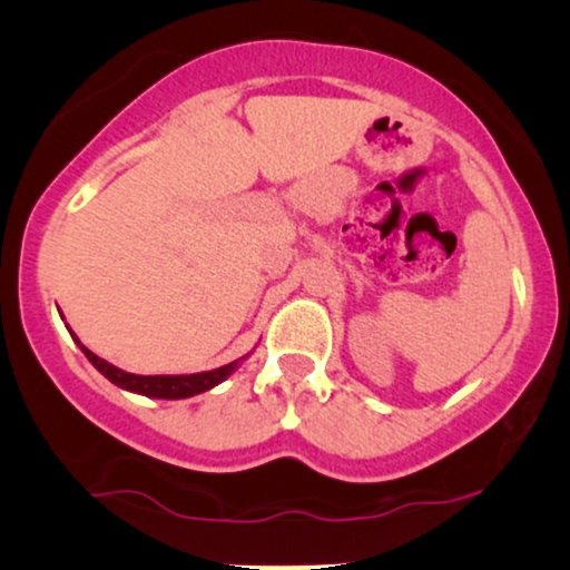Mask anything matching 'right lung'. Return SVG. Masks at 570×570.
<instances>
[{"mask_svg": "<svg viewBox=\"0 0 570 570\" xmlns=\"http://www.w3.org/2000/svg\"><path fill=\"white\" fill-rule=\"evenodd\" d=\"M67 330H69V326H67ZM69 334H72V340L77 342V345H80L85 357H88V361L96 365V368L104 373V376L111 381V384H116L119 389H127V392H131V394L153 396V400H186V396L209 392V389L223 384V381L228 379L230 373L236 371L248 355H252V353H248V355L238 357V361H233L228 365H220V368L202 371V373H181V376H137V373H127V371L116 368V365L104 361V357L90 353V350L85 347L80 340H77V334L72 330H69Z\"/></svg>", "mask_w": 570, "mask_h": 570, "instance_id": "obj_1", "label": "right lung"}]
</instances>
